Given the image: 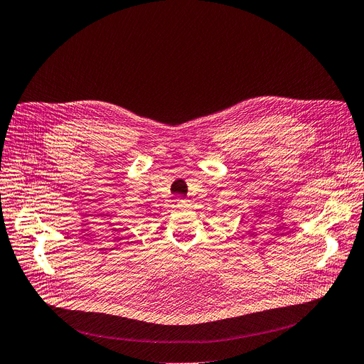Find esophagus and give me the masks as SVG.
<instances>
[{"label": "esophagus", "instance_id": "34e87169", "mask_svg": "<svg viewBox=\"0 0 364 364\" xmlns=\"http://www.w3.org/2000/svg\"><path fill=\"white\" fill-rule=\"evenodd\" d=\"M175 207L183 210V208H187L189 207V200L187 199H177V203H175Z\"/></svg>", "mask_w": 364, "mask_h": 364}]
</instances>
